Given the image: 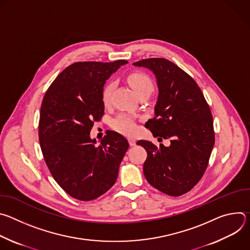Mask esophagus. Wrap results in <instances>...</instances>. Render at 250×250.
I'll return each mask as SVG.
<instances>
[{
    "label": "esophagus",
    "instance_id": "1",
    "mask_svg": "<svg viewBox=\"0 0 250 250\" xmlns=\"http://www.w3.org/2000/svg\"><path fill=\"white\" fill-rule=\"evenodd\" d=\"M128 142L130 146H134L136 145V140L134 138H128Z\"/></svg>",
    "mask_w": 250,
    "mask_h": 250
}]
</instances>
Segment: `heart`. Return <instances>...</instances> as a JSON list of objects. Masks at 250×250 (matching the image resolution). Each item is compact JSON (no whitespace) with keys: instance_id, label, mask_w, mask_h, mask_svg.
<instances>
[{"instance_id":"b5f03b06","label":"heart","mask_w":250,"mask_h":250,"mask_svg":"<svg viewBox=\"0 0 250 250\" xmlns=\"http://www.w3.org/2000/svg\"><path fill=\"white\" fill-rule=\"evenodd\" d=\"M128 83L137 96L144 94V93H146V92L151 93L153 90V83H152L151 79L145 73L136 72V73L130 74L128 76ZM114 87H115V84L113 82L106 84L104 86V88L103 90V94H102V100H103L104 104L106 105L110 104ZM113 126L116 130H118L119 132L124 133L125 135H131L135 130L134 121L130 117H128L125 114L120 115L113 122Z\"/></svg>"}]
</instances>
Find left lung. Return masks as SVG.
Here are the masks:
<instances>
[{"instance_id": "obj_1", "label": "left lung", "mask_w": 250, "mask_h": 250, "mask_svg": "<svg viewBox=\"0 0 250 250\" xmlns=\"http://www.w3.org/2000/svg\"><path fill=\"white\" fill-rule=\"evenodd\" d=\"M133 65L152 71L157 82L154 117L146 125L153 136L171 139L169 146L159 147L137 141L147 151L145 176L162 193L181 196L200 181L215 145L209 106L195 80L173 62L149 58Z\"/></svg>"}]
</instances>
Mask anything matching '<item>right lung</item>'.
Wrapping results in <instances>:
<instances>
[{
    "label": "right lung",
    "mask_w": 250,
    "mask_h": 250,
    "mask_svg": "<svg viewBox=\"0 0 250 250\" xmlns=\"http://www.w3.org/2000/svg\"><path fill=\"white\" fill-rule=\"evenodd\" d=\"M126 60L76 62L65 68L46 91L41 108L39 136L45 163L71 197L92 201L116 183L127 140L109 131L97 146L90 131L104 115L105 81Z\"/></svg>",
    "instance_id": "right-lung-1"
}]
</instances>
